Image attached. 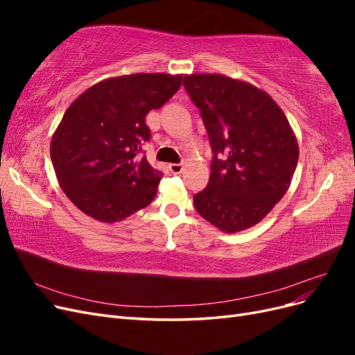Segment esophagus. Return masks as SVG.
<instances>
[{
  "label": "esophagus",
  "mask_w": 355,
  "mask_h": 355,
  "mask_svg": "<svg viewBox=\"0 0 355 355\" xmlns=\"http://www.w3.org/2000/svg\"><path fill=\"white\" fill-rule=\"evenodd\" d=\"M182 168H184V167H182V164H179V163H171V164H168V170H170L173 175L180 173Z\"/></svg>",
  "instance_id": "1"
}]
</instances>
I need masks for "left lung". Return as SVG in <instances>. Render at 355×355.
<instances>
[{"instance_id": "obj_1", "label": "left lung", "mask_w": 355, "mask_h": 355, "mask_svg": "<svg viewBox=\"0 0 355 355\" xmlns=\"http://www.w3.org/2000/svg\"><path fill=\"white\" fill-rule=\"evenodd\" d=\"M184 87L211 146L209 184L194 196L201 216L223 232L261 222L290 187L297 141L270 94L220 73H192Z\"/></svg>"}]
</instances>
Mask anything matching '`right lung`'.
I'll return each mask as SVG.
<instances>
[{
    "label": "right lung",
    "mask_w": 355,
    "mask_h": 355,
    "mask_svg": "<svg viewBox=\"0 0 355 355\" xmlns=\"http://www.w3.org/2000/svg\"><path fill=\"white\" fill-rule=\"evenodd\" d=\"M182 85V75L133 73L101 81L75 99L51 137L59 185L87 216L123 220L157 196L159 170L142 158L145 116Z\"/></svg>",
    "instance_id": "right-lung-1"
}]
</instances>
